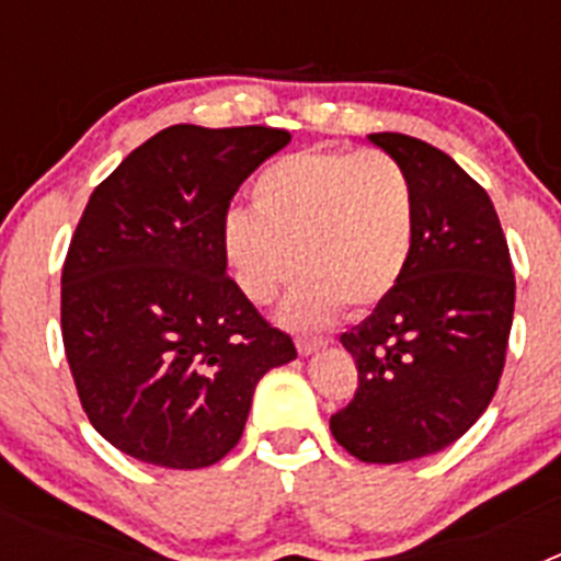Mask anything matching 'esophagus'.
I'll return each mask as SVG.
<instances>
[{
  "instance_id": "esophagus-1",
  "label": "esophagus",
  "mask_w": 561,
  "mask_h": 561,
  "mask_svg": "<svg viewBox=\"0 0 561 561\" xmlns=\"http://www.w3.org/2000/svg\"><path fill=\"white\" fill-rule=\"evenodd\" d=\"M297 351H300V354H314V351H320L325 345V340L323 336H297Z\"/></svg>"
}]
</instances>
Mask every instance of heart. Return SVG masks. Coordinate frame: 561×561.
<instances>
[{"label": "heart", "instance_id": "b5f03b06", "mask_svg": "<svg viewBox=\"0 0 561 561\" xmlns=\"http://www.w3.org/2000/svg\"><path fill=\"white\" fill-rule=\"evenodd\" d=\"M413 176L385 151L286 153L257 173L252 210L225 221V255L238 289L272 304L300 270L284 320L320 329L342 309L365 314L388 300L415 241Z\"/></svg>", "mask_w": 561, "mask_h": 561}]
</instances>
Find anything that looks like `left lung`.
I'll list each match as a JSON object with an SVG mask.
<instances>
[{"label":"left lung","mask_w":561,"mask_h":561,"mask_svg":"<svg viewBox=\"0 0 561 561\" xmlns=\"http://www.w3.org/2000/svg\"><path fill=\"white\" fill-rule=\"evenodd\" d=\"M408 168L419 219L399 286L340 336L359 370L331 415L336 444L365 463L449 447L489 408L514 320V270L489 193L449 157L408 134H370Z\"/></svg>","instance_id":"8db88e82"}]
</instances>
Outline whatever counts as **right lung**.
<instances>
[{
	"label": "right lung",
	"instance_id": "add662e5",
	"mask_svg": "<svg viewBox=\"0 0 561 561\" xmlns=\"http://www.w3.org/2000/svg\"><path fill=\"white\" fill-rule=\"evenodd\" d=\"M289 140L168 126L89 196L61 270V336L83 413L121 453L213 466L244 433L261 376L297 356L225 255L232 196Z\"/></svg>",
	"mask_w": 561,
	"mask_h": 561
}]
</instances>
